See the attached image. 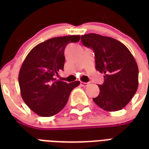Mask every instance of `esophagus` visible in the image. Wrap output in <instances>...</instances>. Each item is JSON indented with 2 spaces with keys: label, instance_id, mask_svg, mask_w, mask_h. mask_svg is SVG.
Wrapping results in <instances>:
<instances>
[{
  "label": "esophagus",
  "instance_id": "obj_1",
  "mask_svg": "<svg viewBox=\"0 0 149 149\" xmlns=\"http://www.w3.org/2000/svg\"><path fill=\"white\" fill-rule=\"evenodd\" d=\"M89 85L88 83H86V82H81V86H84V87H86Z\"/></svg>",
  "mask_w": 149,
  "mask_h": 149
}]
</instances>
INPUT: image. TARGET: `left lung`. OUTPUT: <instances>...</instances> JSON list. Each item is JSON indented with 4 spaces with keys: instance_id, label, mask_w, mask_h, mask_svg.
Returning <instances> with one entry per match:
<instances>
[{
    "instance_id": "1",
    "label": "left lung",
    "mask_w": 149,
    "mask_h": 149,
    "mask_svg": "<svg viewBox=\"0 0 149 149\" xmlns=\"http://www.w3.org/2000/svg\"><path fill=\"white\" fill-rule=\"evenodd\" d=\"M81 41L93 49L96 70L104 73V83L98 85L99 95L93 100L104 111H120L139 86V68L134 56L123 43L110 37L89 33L81 36Z\"/></svg>"
}]
</instances>
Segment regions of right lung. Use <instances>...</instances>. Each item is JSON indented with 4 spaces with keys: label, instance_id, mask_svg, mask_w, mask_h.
I'll return each mask as SVG.
<instances>
[{
    "label": "right lung",
    "instance_id": "1",
    "mask_svg": "<svg viewBox=\"0 0 149 149\" xmlns=\"http://www.w3.org/2000/svg\"><path fill=\"white\" fill-rule=\"evenodd\" d=\"M80 36L50 38L29 52L18 75L21 95L31 111L42 117H51L65 106L71 91L79 81L70 84L56 80L54 76L63 70L67 44L79 42Z\"/></svg>",
    "mask_w": 149,
    "mask_h": 149
}]
</instances>
